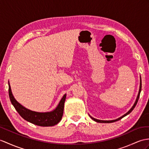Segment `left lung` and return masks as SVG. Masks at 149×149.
<instances>
[{
    "label": "left lung",
    "mask_w": 149,
    "mask_h": 149,
    "mask_svg": "<svg viewBox=\"0 0 149 149\" xmlns=\"http://www.w3.org/2000/svg\"><path fill=\"white\" fill-rule=\"evenodd\" d=\"M141 78H140V89H139V94H138V96H137V97H136V101H135V104H134V105L133 106V107L130 109V111L128 112H126V113L125 114H124L123 116H122L121 117H120V118H118V119H114V120H111V121H104V120H99V119H95V118H92V116H90V117L91 118L93 121H96V122H98V123H113V122H115V121H119V120H120L121 119H122L123 118H124L125 116H127L128 114H129L130 112H131L133 109H134V108L135 107V106H136V104H137V102H138V100H139V97H140V92H141Z\"/></svg>",
    "instance_id": "obj_1"
}]
</instances>
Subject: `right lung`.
Listing matches in <instances>:
<instances>
[{"label": "right lung", "instance_id": "add662e5", "mask_svg": "<svg viewBox=\"0 0 149 149\" xmlns=\"http://www.w3.org/2000/svg\"><path fill=\"white\" fill-rule=\"evenodd\" d=\"M8 83L9 95L10 102L19 114L25 120L35 125L40 126H52L60 122L63 115L66 94H64L58 106L54 111L47 112H38L29 110L17 102L12 93L9 81Z\"/></svg>", "mask_w": 149, "mask_h": 149}]
</instances>
